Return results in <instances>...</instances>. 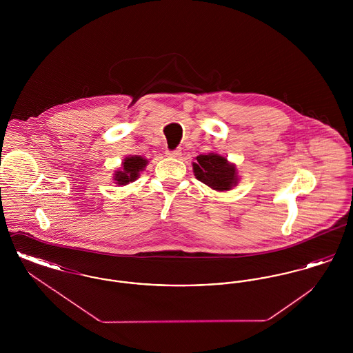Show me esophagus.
Segmentation results:
<instances>
[{"mask_svg":"<svg viewBox=\"0 0 353 353\" xmlns=\"http://www.w3.org/2000/svg\"><path fill=\"white\" fill-rule=\"evenodd\" d=\"M169 157H180L181 156V150H173V151H167Z\"/></svg>","mask_w":353,"mask_h":353,"instance_id":"1","label":"esophagus"}]
</instances>
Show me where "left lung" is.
I'll return each instance as SVG.
<instances>
[{
	"instance_id": "obj_1",
	"label": "left lung",
	"mask_w": 353,
	"mask_h": 353,
	"mask_svg": "<svg viewBox=\"0 0 353 353\" xmlns=\"http://www.w3.org/2000/svg\"><path fill=\"white\" fill-rule=\"evenodd\" d=\"M197 163H193V170L199 181L216 189L229 190L236 183L234 165L219 154L209 153L197 156Z\"/></svg>"
}]
</instances>
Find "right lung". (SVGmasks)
Returning a JSON list of instances; mask_svg holds the SVG:
<instances>
[{"label":"right lung","instance_id":"right-lung-1","mask_svg":"<svg viewBox=\"0 0 353 353\" xmlns=\"http://www.w3.org/2000/svg\"><path fill=\"white\" fill-rule=\"evenodd\" d=\"M145 165H147V160L143 159L141 156L127 157L123 163V170H119L115 173V180L118 181L119 185L128 184L130 181L132 183L137 179L139 172L143 170Z\"/></svg>","mask_w":353,"mask_h":353}]
</instances>
